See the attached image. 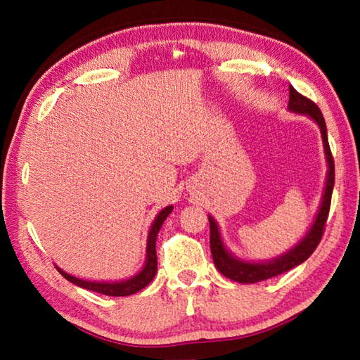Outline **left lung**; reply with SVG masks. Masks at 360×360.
<instances>
[{"label":"left lung","instance_id":"obj_1","mask_svg":"<svg viewBox=\"0 0 360 360\" xmlns=\"http://www.w3.org/2000/svg\"><path fill=\"white\" fill-rule=\"evenodd\" d=\"M289 109L298 114H308L313 120L318 122L321 129L322 141H324V149H326V157L328 162V174H327V182H326L324 198H322L318 216H316L313 227L309 229L307 236H304L297 246L292 248L289 252L281 255V257L270 262H260V264H255V262H243L240 259L233 257V255H231L222 245L217 224L214 219L210 216V245H211L212 260H214V265L217 266V270L229 279H233V281L245 283V284L259 283V281H264V279H270L273 276L283 275V273L292 270L294 266L303 264V262L314 252V249L318 248V245L321 243L322 235H324L328 211H330L332 191L335 184V163L330 152V146H328V139H327L326 120L322 117V112L318 108V105L309 98H307V96L298 94L292 85L289 87Z\"/></svg>","mask_w":360,"mask_h":360}]
</instances>
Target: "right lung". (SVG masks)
<instances>
[{
  "mask_svg": "<svg viewBox=\"0 0 360 360\" xmlns=\"http://www.w3.org/2000/svg\"><path fill=\"white\" fill-rule=\"evenodd\" d=\"M172 211H173V206H167L165 210H162L160 212H158V216L155 217V221H154V224H152V227L149 230L148 252H146V254H148V259H146V265L136 276L127 279V281H119V283L84 281V279H79L76 276L68 275V273L60 270L58 266H56V268L60 271V275H62L65 279H68V281L79 285V288H82V289L94 290V292H98V294L111 295V297H125V295L136 294V292L144 289L146 285H148L155 276V273H157V252H155L157 233H158V230H160L163 221H165Z\"/></svg>",
  "mask_w": 360,
  "mask_h": 360,
  "instance_id": "obj_1",
  "label": "right lung"
}]
</instances>
